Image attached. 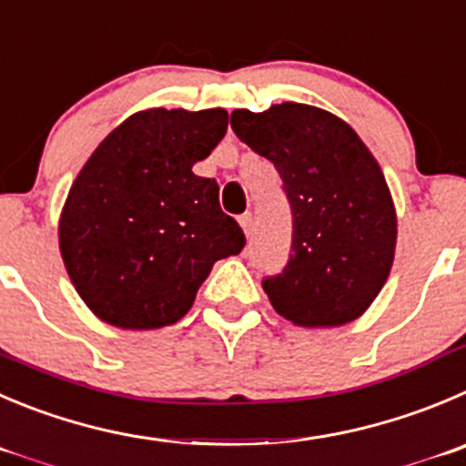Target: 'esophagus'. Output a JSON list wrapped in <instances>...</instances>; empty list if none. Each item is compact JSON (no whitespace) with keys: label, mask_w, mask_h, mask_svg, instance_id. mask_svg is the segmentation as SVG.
<instances>
[{"label":"esophagus","mask_w":466,"mask_h":466,"mask_svg":"<svg viewBox=\"0 0 466 466\" xmlns=\"http://www.w3.org/2000/svg\"><path fill=\"white\" fill-rule=\"evenodd\" d=\"M238 221H240L242 230H245V236L249 238V236H251V228H254V217H251L249 212H245V215H242Z\"/></svg>","instance_id":"34e87169"}]
</instances>
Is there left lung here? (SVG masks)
Here are the masks:
<instances>
[{"label":"left lung","instance_id":"left-lung-1","mask_svg":"<svg viewBox=\"0 0 466 466\" xmlns=\"http://www.w3.org/2000/svg\"><path fill=\"white\" fill-rule=\"evenodd\" d=\"M230 127L277 167L292 208L290 260L263 281L274 311L320 329L357 320L396 256V206L378 159L343 118L313 105L236 109Z\"/></svg>","mask_w":466,"mask_h":466}]
</instances>
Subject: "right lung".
I'll list each match as a JSON object with an SVG mask.
<instances>
[{"mask_svg": "<svg viewBox=\"0 0 466 466\" xmlns=\"http://www.w3.org/2000/svg\"><path fill=\"white\" fill-rule=\"evenodd\" d=\"M221 107L132 114L91 153L59 217V251L93 316L159 329L192 309L212 265L245 233L219 208V185L192 167L224 139Z\"/></svg>", "mask_w": 466, "mask_h": 466, "instance_id": "add662e5", "label": "right lung"}]
</instances>
